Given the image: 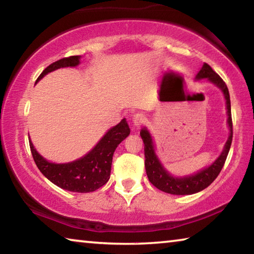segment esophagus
<instances>
[{
    "mask_svg": "<svg viewBox=\"0 0 254 254\" xmlns=\"http://www.w3.org/2000/svg\"><path fill=\"white\" fill-rule=\"evenodd\" d=\"M145 120H147V118H145V114L135 113L132 118V122L136 127H139L140 126H142V124L145 122Z\"/></svg>",
    "mask_w": 254,
    "mask_h": 254,
    "instance_id": "obj_1",
    "label": "esophagus"
}]
</instances>
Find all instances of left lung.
Listing matches in <instances>:
<instances>
[{"mask_svg":"<svg viewBox=\"0 0 254 254\" xmlns=\"http://www.w3.org/2000/svg\"><path fill=\"white\" fill-rule=\"evenodd\" d=\"M207 78L209 81H212L214 85L222 89L224 97L226 100V109H227V124L230 127V136L227 139L224 150L221 153L215 162L207 168L200 170L199 173L195 175L188 176V177L184 178H176L173 177L168 171L163 168L162 165L159 161V159L154 152V145L152 142V137L150 135L149 131L147 128H142L140 132V135L142 137L144 143V166L145 171H147V176L149 178V182L151 183L154 187H157L160 190L168 192V194L173 195H191L195 192H198L203 190L206 187H208L212 184L218 175H220L221 170L224 166L225 160L229 154L232 137H233V123H232V115H231V101H230V93L227 89V86L225 81L223 80L216 72H215L212 67L208 64H204L201 69L198 71L196 76V79H203Z\"/></svg>","mask_w":254,"mask_h":254,"instance_id":"left-lung-1","label":"left lung"}]
</instances>
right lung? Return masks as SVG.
Instances as JSON below:
<instances>
[{"instance_id": "obj_1", "label": "right lung", "mask_w": 254, "mask_h": 254, "mask_svg": "<svg viewBox=\"0 0 254 254\" xmlns=\"http://www.w3.org/2000/svg\"><path fill=\"white\" fill-rule=\"evenodd\" d=\"M80 56L59 59L49 65L38 77H42L63 67H75L79 64ZM36 81V83H37ZM130 134L127 120L123 119L118 126L106 132L95 147L86 156L78 160L68 163H53L47 161L34 149L31 140H29L33 160L45 177L56 186L74 192H91L101 188L109 182L111 175L112 159L118 145Z\"/></svg>"}]
</instances>
